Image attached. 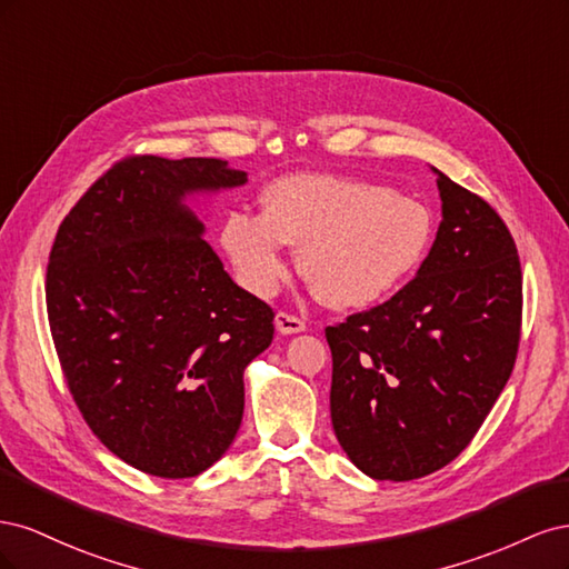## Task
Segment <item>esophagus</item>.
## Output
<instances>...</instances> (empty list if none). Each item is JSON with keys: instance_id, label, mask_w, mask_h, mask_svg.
Masks as SVG:
<instances>
[{"instance_id": "1", "label": "esophagus", "mask_w": 569, "mask_h": 569, "mask_svg": "<svg viewBox=\"0 0 569 569\" xmlns=\"http://www.w3.org/2000/svg\"><path fill=\"white\" fill-rule=\"evenodd\" d=\"M274 330H278L280 335H299L306 330V322L297 316H289V313H278L274 316Z\"/></svg>"}]
</instances>
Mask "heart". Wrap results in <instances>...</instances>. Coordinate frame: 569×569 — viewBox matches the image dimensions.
Returning <instances> with one entry per match:
<instances>
[{"mask_svg": "<svg viewBox=\"0 0 569 569\" xmlns=\"http://www.w3.org/2000/svg\"><path fill=\"white\" fill-rule=\"evenodd\" d=\"M261 206V216L230 213L220 228L222 251L256 297L287 278L284 244L299 249L303 278L339 311L387 299L432 244L425 203L366 180L284 176L263 189Z\"/></svg>", "mask_w": 569, "mask_h": 569, "instance_id": "1", "label": "heart"}]
</instances>
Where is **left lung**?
I'll use <instances>...</instances> for the list:
<instances>
[{"mask_svg": "<svg viewBox=\"0 0 569 569\" xmlns=\"http://www.w3.org/2000/svg\"><path fill=\"white\" fill-rule=\"evenodd\" d=\"M432 170L441 222L416 278L325 330L335 435L372 479L408 481L449 465L518 356L522 270L512 237L485 199Z\"/></svg>", "mask_w": 569, "mask_h": 569, "instance_id": "1", "label": "left lung"}]
</instances>
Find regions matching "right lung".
<instances>
[{
    "mask_svg": "<svg viewBox=\"0 0 569 569\" xmlns=\"http://www.w3.org/2000/svg\"><path fill=\"white\" fill-rule=\"evenodd\" d=\"M247 184L220 159L132 157L61 222L47 268L51 337L84 422L111 453L163 479L222 458L244 370L272 308L237 287L187 201Z\"/></svg>",
    "mask_w": 569,
    "mask_h": 569,
    "instance_id": "add662e5",
    "label": "right lung"
}]
</instances>
